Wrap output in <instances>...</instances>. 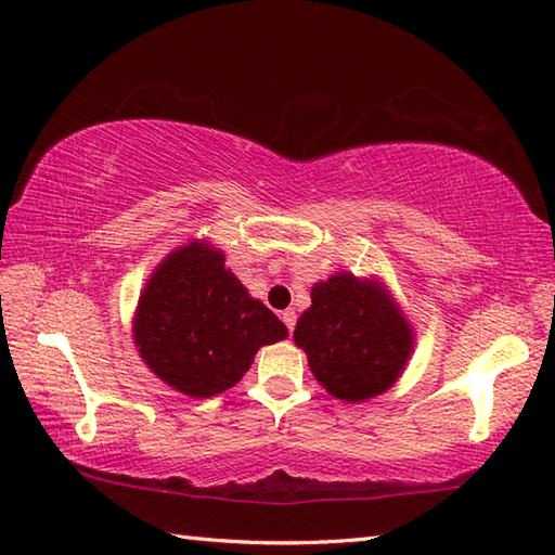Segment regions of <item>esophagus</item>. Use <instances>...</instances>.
Segmentation results:
<instances>
[{
    "mask_svg": "<svg viewBox=\"0 0 555 555\" xmlns=\"http://www.w3.org/2000/svg\"><path fill=\"white\" fill-rule=\"evenodd\" d=\"M281 320H284V324L288 326V332H293V326H296V310H284L281 312Z\"/></svg>",
    "mask_w": 555,
    "mask_h": 555,
    "instance_id": "1",
    "label": "esophagus"
}]
</instances>
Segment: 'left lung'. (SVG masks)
Here are the masks:
<instances>
[{"mask_svg": "<svg viewBox=\"0 0 555 555\" xmlns=\"http://www.w3.org/2000/svg\"><path fill=\"white\" fill-rule=\"evenodd\" d=\"M312 305L293 332L328 393L362 403L386 393L415 350V332L379 276L336 271L312 286Z\"/></svg>", "mask_w": 555, "mask_h": 555, "instance_id": "8db88e82", "label": "left lung"}]
</instances>
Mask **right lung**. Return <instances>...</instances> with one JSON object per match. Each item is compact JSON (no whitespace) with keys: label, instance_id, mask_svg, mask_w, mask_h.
Masks as SVG:
<instances>
[{"label":"right lung","instance_id":"add662e5","mask_svg":"<svg viewBox=\"0 0 555 555\" xmlns=\"http://www.w3.org/2000/svg\"><path fill=\"white\" fill-rule=\"evenodd\" d=\"M286 336V324L247 293L205 238L162 259L133 314L138 356L157 379L191 398L229 391L259 348Z\"/></svg>","mask_w":555,"mask_h":555}]
</instances>
